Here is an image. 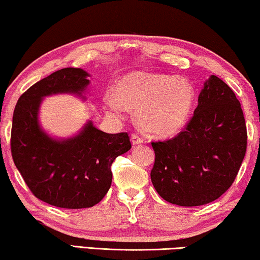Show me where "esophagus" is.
<instances>
[{
    "label": "esophagus",
    "mask_w": 260,
    "mask_h": 260,
    "mask_svg": "<svg viewBox=\"0 0 260 260\" xmlns=\"http://www.w3.org/2000/svg\"><path fill=\"white\" fill-rule=\"evenodd\" d=\"M144 142V138L141 137L139 133H133L132 134V144L133 145H139Z\"/></svg>",
    "instance_id": "34e87169"
}]
</instances>
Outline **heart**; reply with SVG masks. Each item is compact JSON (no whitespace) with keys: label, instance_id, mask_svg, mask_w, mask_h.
I'll use <instances>...</instances> for the list:
<instances>
[{"label":"heart","instance_id":"heart-1","mask_svg":"<svg viewBox=\"0 0 260 260\" xmlns=\"http://www.w3.org/2000/svg\"><path fill=\"white\" fill-rule=\"evenodd\" d=\"M106 104L113 113H121L125 105L138 108V119L149 133L171 135L187 121L194 101V88L184 78L135 72L123 76Z\"/></svg>","mask_w":260,"mask_h":260}]
</instances>
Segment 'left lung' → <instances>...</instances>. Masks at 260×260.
I'll return each mask as SVG.
<instances>
[{
  "mask_svg": "<svg viewBox=\"0 0 260 260\" xmlns=\"http://www.w3.org/2000/svg\"><path fill=\"white\" fill-rule=\"evenodd\" d=\"M246 146L240 102L222 80L212 75L185 128L172 139L152 141V184L162 199L179 206L214 202L235 181Z\"/></svg>",
  "mask_w": 260,
  "mask_h": 260,
  "instance_id": "1",
  "label": "left lung"
}]
</instances>
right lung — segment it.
Masks as SVG:
<instances>
[{"label": "right lung", "instance_id": "add662e5", "mask_svg": "<svg viewBox=\"0 0 260 260\" xmlns=\"http://www.w3.org/2000/svg\"><path fill=\"white\" fill-rule=\"evenodd\" d=\"M81 68H63L40 80L17 100L10 151L14 164L36 198L62 208H86L100 203L112 184V164L132 147L126 132L108 134L92 122L81 133L57 141L40 129L43 96L81 94L89 83Z\"/></svg>", "mask_w": 260, "mask_h": 260}]
</instances>
